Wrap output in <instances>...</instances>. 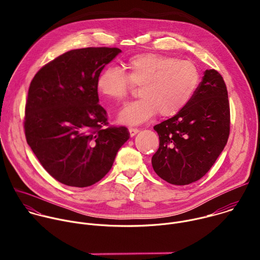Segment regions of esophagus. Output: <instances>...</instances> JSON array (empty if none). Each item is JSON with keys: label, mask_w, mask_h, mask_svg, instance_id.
Returning a JSON list of instances; mask_svg holds the SVG:
<instances>
[{"label": "esophagus", "mask_w": 260, "mask_h": 260, "mask_svg": "<svg viewBox=\"0 0 260 260\" xmlns=\"http://www.w3.org/2000/svg\"><path fill=\"white\" fill-rule=\"evenodd\" d=\"M128 132H129L131 137H134V136H136V135L139 133V129H138V128H133V127H131V128L128 129Z\"/></svg>", "instance_id": "esophagus-1"}]
</instances>
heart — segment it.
<instances>
[{"label":"heart","instance_id":"1","mask_svg":"<svg viewBox=\"0 0 260 260\" xmlns=\"http://www.w3.org/2000/svg\"><path fill=\"white\" fill-rule=\"evenodd\" d=\"M126 74L116 67L105 68L96 78V90L107 100L123 101L132 83L141 85L138 101L127 104L118 114V122L139 125L159 112L171 117L188 105L201 80L197 66L157 53H142L128 58Z\"/></svg>","mask_w":260,"mask_h":260}]
</instances>
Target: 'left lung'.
Here are the masks:
<instances>
[{"mask_svg":"<svg viewBox=\"0 0 260 260\" xmlns=\"http://www.w3.org/2000/svg\"><path fill=\"white\" fill-rule=\"evenodd\" d=\"M230 123L225 82L217 71L206 70L188 105L154 126L159 137L158 150L151 159L154 172L174 185L200 180L224 149Z\"/></svg>","mask_w":260,"mask_h":260,"instance_id":"obj_1","label":"left lung"}]
</instances>
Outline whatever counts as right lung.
<instances>
[{"label":"right lung","mask_w":260,"mask_h":260,"mask_svg":"<svg viewBox=\"0 0 260 260\" xmlns=\"http://www.w3.org/2000/svg\"><path fill=\"white\" fill-rule=\"evenodd\" d=\"M120 52L108 47L71 50L45 64L30 82L26 142L48 174L68 186L99 182L129 139L124 126L102 128L107 112L95 86L99 74Z\"/></svg>","instance_id":"obj_1"}]
</instances>
